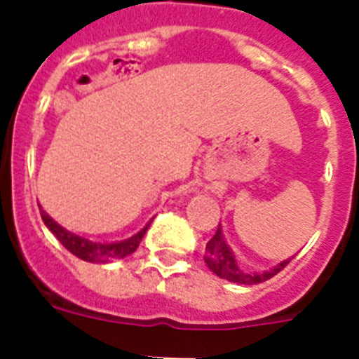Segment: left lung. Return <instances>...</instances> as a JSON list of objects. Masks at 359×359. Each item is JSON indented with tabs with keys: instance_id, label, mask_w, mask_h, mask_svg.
<instances>
[{
	"instance_id": "8db88e82",
	"label": "left lung",
	"mask_w": 359,
	"mask_h": 359,
	"mask_svg": "<svg viewBox=\"0 0 359 359\" xmlns=\"http://www.w3.org/2000/svg\"><path fill=\"white\" fill-rule=\"evenodd\" d=\"M291 259H293V257H290L286 261H280L277 266H273V268L259 271V273H257V271H253V273L252 271H246V269L239 268V264H237L236 255H233L231 248L228 246L226 239H224L221 224L217 226L215 236L207 243V250H205V262H207V266L210 268V271H214L217 277L226 278V280L236 282V284H244V286L261 284V282L275 277Z\"/></svg>"
}]
</instances>
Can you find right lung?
<instances>
[{
    "instance_id": "right-lung-1",
    "label": "right lung",
    "mask_w": 359,
    "mask_h": 359,
    "mask_svg": "<svg viewBox=\"0 0 359 359\" xmlns=\"http://www.w3.org/2000/svg\"><path fill=\"white\" fill-rule=\"evenodd\" d=\"M41 217H43L44 224L48 226V230L59 239V243H61L68 252H72L73 255L79 257V259H82V261L86 262H109L115 261V259H123V257L131 255V253L138 248L142 237L145 236V231H147L149 224H151L152 221L151 219L138 233L131 236L129 239L116 241V243H95V241L86 239V237H81L77 236V233H73V231L62 228L61 224L55 223L43 208H41Z\"/></svg>"
}]
</instances>
